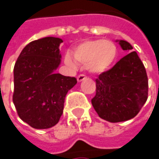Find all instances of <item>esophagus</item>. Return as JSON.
<instances>
[{
  "label": "esophagus",
  "instance_id": "34e87169",
  "mask_svg": "<svg viewBox=\"0 0 159 159\" xmlns=\"http://www.w3.org/2000/svg\"><path fill=\"white\" fill-rule=\"evenodd\" d=\"M84 79H86V76L84 75H80L77 76V81L78 82H82V81H84Z\"/></svg>",
  "mask_w": 159,
  "mask_h": 159
}]
</instances>
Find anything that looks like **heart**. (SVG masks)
Wrapping results in <instances>:
<instances>
[{"label":"heart","mask_w":159,"mask_h":159,"mask_svg":"<svg viewBox=\"0 0 159 159\" xmlns=\"http://www.w3.org/2000/svg\"><path fill=\"white\" fill-rule=\"evenodd\" d=\"M118 55V48L114 42L104 39H93L81 42L73 49V56L67 53L64 62L75 69L76 62L86 67L95 75L108 72L113 66Z\"/></svg>","instance_id":"1"}]
</instances>
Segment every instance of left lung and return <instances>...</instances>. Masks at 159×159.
<instances>
[{"mask_svg": "<svg viewBox=\"0 0 159 159\" xmlns=\"http://www.w3.org/2000/svg\"><path fill=\"white\" fill-rule=\"evenodd\" d=\"M129 52L108 72L96 79V96L92 105L98 116L110 122L134 118L147 99L148 79L142 61L132 45L116 40Z\"/></svg>", "mask_w": 159, "mask_h": 159, "instance_id": "obj_1", "label": "left lung"}]
</instances>
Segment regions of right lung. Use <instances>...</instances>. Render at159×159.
I'll list each match as a JSON object with an SVG mask.
<instances>
[{"mask_svg": "<svg viewBox=\"0 0 159 159\" xmlns=\"http://www.w3.org/2000/svg\"><path fill=\"white\" fill-rule=\"evenodd\" d=\"M61 39L34 40L21 51L14 68L13 101L20 119L35 129L56 125L63 111L67 92L77 81L56 74L61 64Z\"/></svg>", "mask_w": 159, "mask_h": 159, "instance_id": "add662e5", "label": "right lung"}]
</instances>
